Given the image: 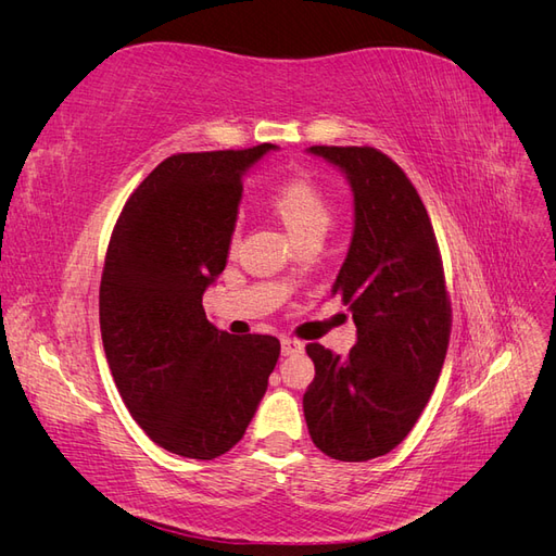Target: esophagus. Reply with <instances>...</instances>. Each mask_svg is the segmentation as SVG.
Segmentation results:
<instances>
[{
  "instance_id": "34e87169",
  "label": "esophagus",
  "mask_w": 556,
  "mask_h": 556,
  "mask_svg": "<svg viewBox=\"0 0 556 556\" xmlns=\"http://www.w3.org/2000/svg\"><path fill=\"white\" fill-rule=\"evenodd\" d=\"M280 348H282L285 357H292V355H299V352H304V343L296 341V339H282Z\"/></svg>"
}]
</instances>
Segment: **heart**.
Returning <instances> with one entry per match:
<instances>
[{"label": "heart", "mask_w": 556, "mask_h": 556, "mask_svg": "<svg viewBox=\"0 0 556 556\" xmlns=\"http://www.w3.org/2000/svg\"><path fill=\"white\" fill-rule=\"evenodd\" d=\"M271 208L296 241L306 239L308 233H323L331 217L327 197L306 176L282 180L271 194Z\"/></svg>", "instance_id": "obj_1"}]
</instances>
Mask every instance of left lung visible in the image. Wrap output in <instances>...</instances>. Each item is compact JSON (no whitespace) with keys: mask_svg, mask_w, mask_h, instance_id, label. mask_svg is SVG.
<instances>
[{"mask_svg":"<svg viewBox=\"0 0 556 556\" xmlns=\"http://www.w3.org/2000/svg\"><path fill=\"white\" fill-rule=\"evenodd\" d=\"M345 172L355 233L333 280L357 325L348 357L319 343L304 415L315 447L339 462L392 452L439 382L452 329L443 260L429 213L401 166L371 146H311Z\"/></svg>","mask_w":556,"mask_h":556,"instance_id":"8db88e82","label":"left lung"}]
</instances>
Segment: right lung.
<instances>
[{
  "instance_id": "obj_1",
  "label": "right lung",
  "mask_w": 556,
  "mask_h": 556,
  "mask_svg": "<svg viewBox=\"0 0 556 556\" xmlns=\"http://www.w3.org/2000/svg\"><path fill=\"white\" fill-rule=\"evenodd\" d=\"M271 143L178 153L129 194L113 227L99 327L117 392L148 439L188 459L237 445L276 368V336L215 329L201 306L225 271L243 172Z\"/></svg>"
}]
</instances>
